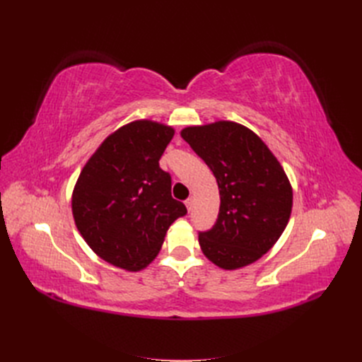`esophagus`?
Instances as JSON below:
<instances>
[{
	"mask_svg": "<svg viewBox=\"0 0 362 362\" xmlns=\"http://www.w3.org/2000/svg\"><path fill=\"white\" fill-rule=\"evenodd\" d=\"M184 204H185V206H187V210H189V211H192V208H193V199H192V198H189V199L185 201Z\"/></svg>",
	"mask_w": 362,
	"mask_h": 362,
	"instance_id": "esophagus-1",
	"label": "esophagus"
}]
</instances>
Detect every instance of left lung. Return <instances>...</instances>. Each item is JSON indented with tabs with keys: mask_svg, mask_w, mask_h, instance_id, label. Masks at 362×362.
<instances>
[{
	"mask_svg": "<svg viewBox=\"0 0 362 362\" xmlns=\"http://www.w3.org/2000/svg\"><path fill=\"white\" fill-rule=\"evenodd\" d=\"M218 185L221 206L214 226L199 233L204 255L225 270L252 264L286 229L293 189L281 163L254 131L231 120L181 131Z\"/></svg>",
	"mask_w": 362,
	"mask_h": 362,
	"instance_id": "obj_1",
	"label": "left lung"
}]
</instances>
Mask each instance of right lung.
I'll return each instance as SVG.
<instances>
[{
	"label": "right lung",
	"instance_id": "add662e5",
	"mask_svg": "<svg viewBox=\"0 0 362 362\" xmlns=\"http://www.w3.org/2000/svg\"><path fill=\"white\" fill-rule=\"evenodd\" d=\"M175 129L141 119L116 129L84 164L72 192L74 221L86 243L110 264L145 269L169 226L187 208L170 194L158 160Z\"/></svg>",
	"mask_w": 362,
	"mask_h": 362
}]
</instances>
